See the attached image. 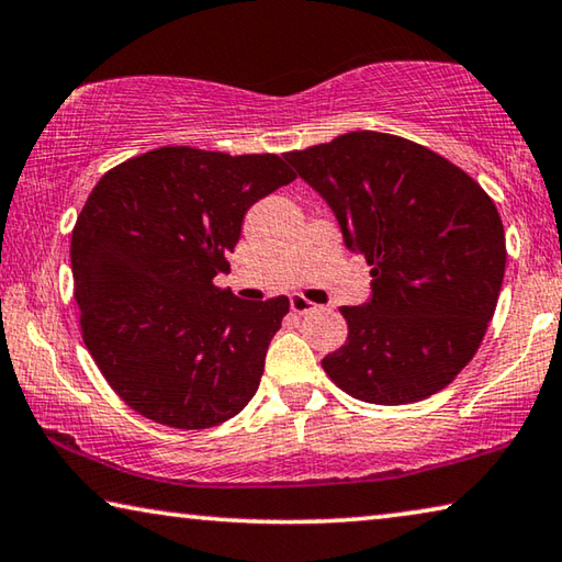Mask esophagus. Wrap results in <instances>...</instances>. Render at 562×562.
<instances>
[{"mask_svg":"<svg viewBox=\"0 0 562 562\" xmlns=\"http://www.w3.org/2000/svg\"><path fill=\"white\" fill-rule=\"evenodd\" d=\"M290 307L295 315H307V313H313V310H317L315 302H310L305 295H292Z\"/></svg>","mask_w":562,"mask_h":562,"instance_id":"34e87169","label":"esophagus"}]
</instances>
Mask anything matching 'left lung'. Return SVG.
I'll use <instances>...</instances> for the list:
<instances>
[{"instance_id": "8db88e82", "label": "left lung", "mask_w": 562, "mask_h": 562, "mask_svg": "<svg viewBox=\"0 0 562 562\" xmlns=\"http://www.w3.org/2000/svg\"><path fill=\"white\" fill-rule=\"evenodd\" d=\"M284 159L372 267V297L340 307L347 340L323 360L329 380L375 405L448 387L483 342L503 288L495 202L445 157L385 132H347Z\"/></svg>"}]
</instances>
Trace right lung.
Masks as SVG:
<instances>
[{
    "label": "right lung",
    "instance_id": "1",
    "mask_svg": "<svg viewBox=\"0 0 562 562\" xmlns=\"http://www.w3.org/2000/svg\"><path fill=\"white\" fill-rule=\"evenodd\" d=\"M295 180L278 155L159 147L112 167L72 229L82 340L135 413L177 430L235 417L260 387L290 300L220 290L257 200Z\"/></svg>",
    "mask_w": 562,
    "mask_h": 562
}]
</instances>
